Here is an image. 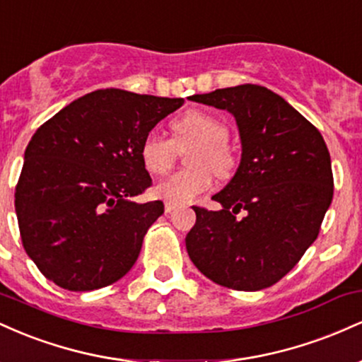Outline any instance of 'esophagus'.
<instances>
[{
    "label": "esophagus",
    "instance_id": "esophagus-1",
    "mask_svg": "<svg viewBox=\"0 0 362 362\" xmlns=\"http://www.w3.org/2000/svg\"><path fill=\"white\" fill-rule=\"evenodd\" d=\"M175 207H177L175 204H170V202H167V204H165V213H172Z\"/></svg>",
    "mask_w": 362,
    "mask_h": 362
}]
</instances>
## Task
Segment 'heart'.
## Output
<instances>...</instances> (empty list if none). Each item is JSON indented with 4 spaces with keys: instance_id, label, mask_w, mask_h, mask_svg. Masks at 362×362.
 Here are the masks:
<instances>
[{
    "instance_id": "1",
    "label": "heart",
    "mask_w": 362,
    "mask_h": 362,
    "mask_svg": "<svg viewBox=\"0 0 362 362\" xmlns=\"http://www.w3.org/2000/svg\"><path fill=\"white\" fill-rule=\"evenodd\" d=\"M173 139L151 131L141 143V161L151 175H163L177 160L178 149L194 148L189 155L192 170L170 175L155 187V195L170 204H189L213 185V170L218 177H230L236 158L228 146L230 131L221 119L202 110H190L172 122Z\"/></svg>"
}]
</instances>
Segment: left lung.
<instances>
[{"mask_svg":"<svg viewBox=\"0 0 362 362\" xmlns=\"http://www.w3.org/2000/svg\"><path fill=\"white\" fill-rule=\"evenodd\" d=\"M190 100L230 112L242 143L233 178L213 195L221 209L194 206L195 224L185 236L190 260L224 288H269L317 240L330 207L334 177L325 141L265 86L247 83Z\"/></svg>","mask_w":362,"mask_h":362,"instance_id":"obj_1","label":"left lung"}]
</instances>
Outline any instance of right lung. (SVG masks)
I'll return each instance as SVG.
<instances>
[{"instance_id":"right-lung-1","label":"right lung","mask_w":362,"mask_h":362,"mask_svg":"<svg viewBox=\"0 0 362 362\" xmlns=\"http://www.w3.org/2000/svg\"><path fill=\"white\" fill-rule=\"evenodd\" d=\"M184 98L105 88L83 95L35 131L23 155L15 211L25 252L59 288L93 291L138 260L163 202H136L151 185L141 143Z\"/></svg>"}]
</instances>
